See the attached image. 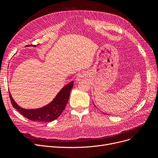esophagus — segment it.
I'll return each instance as SVG.
<instances>
[{
  "instance_id": "esophagus-1",
  "label": "esophagus",
  "mask_w": 158,
  "mask_h": 158,
  "mask_svg": "<svg viewBox=\"0 0 158 158\" xmlns=\"http://www.w3.org/2000/svg\"><path fill=\"white\" fill-rule=\"evenodd\" d=\"M82 77V76H81V75L79 74V75H78V76L77 77V81H79L80 79H81V78Z\"/></svg>"
}]
</instances>
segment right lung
Returning a JSON list of instances; mask_svg holds the SVG:
<instances>
[{
    "mask_svg": "<svg viewBox=\"0 0 158 158\" xmlns=\"http://www.w3.org/2000/svg\"><path fill=\"white\" fill-rule=\"evenodd\" d=\"M29 46V45H28ZM36 47V45H32ZM73 86V81L64 86L57 94L53 101L48 104L38 109H24L16 104L10 92V97L13 107L26 118L35 121L50 122L60 117L67 104L70 91Z\"/></svg>",
    "mask_w": 158,
    "mask_h": 158,
    "instance_id": "obj_1",
    "label": "right lung"
}]
</instances>
